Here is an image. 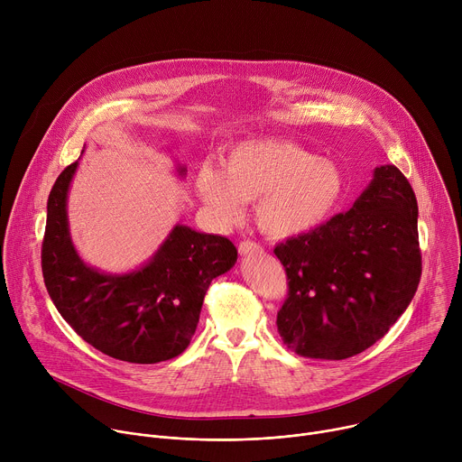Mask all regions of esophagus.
Returning a JSON list of instances; mask_svg holds the SVG:
<instances>
[{
	"instance_id": "esophagus-1",
	"label": "esophagus",
	"mask_w": 462,
	"mask_h": 462,
	"mask_svg": "<svg viewBox=\"0 0 462 462\" xmlns=\"http://www.w3.org/2000/svg\"><path fill=\"white\" fill-rule=\"evenodd\" d=\"M237 250H239V254H243V255H246V254H261V252H263V246H261L259 243H255V241L243 239V241L239 243Z\"/></svg>"
}]
</instances>
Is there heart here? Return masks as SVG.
Instances as JSON below:
<instances>
[{
  "label": "heart",
  "mask_w": 462,
  "mask_h": 462,
  "mask_svg": "<svg viewBox=\"0 0 462 462\" xmlns=\"http://www.w3.org/2000/svg\"><path fill=\"white\" fill-rule=\"evenodd\" d=\"M340 168L285 141H250L223 159V171L203 166L195 177L197 197L221 221L254 201L257 226L274 237L301 234L325 221L342 199Z\"/></svg>",
  "instance_id": "1"
}]
</instances>
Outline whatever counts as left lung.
Returning a JSON list of instances; mask_svg holds the SVG:
<instances>
[{"label":"left lung","mask_w":462,"mask_h":462,"mask_svg":"<svg viewBox=\"0 0 462 462\" xmlns=\"http://www.w3.org/2000/svg\"><path fill=\"white\" fill-rule=\"evenodd\" d=\"M417 197L393 164L374 170L353 208L280 243L289 294L283 344L300 356L344 360L378 342L411 303L422 273Z\"/></svg>","instance_id":"left-lung-1"}]
</instances>
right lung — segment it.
I'll return each instance as SVG.
<instances>
[{
	"mask_svg": "<svg viewBox=\"0 0 462 462\" xmlns=\"http://www.w3.org/2000/svg\"><path fill=\"white\" fill-rule=\"evenodd\" d=\"M77 166L79 161L58 175L47 201L42 273L54 307L82 340L111 358L157 364L179 356L212 280L234 267L237 248L228 237L177 225L139 271L116 276L86 265L65 210Z\"/></svg>",
	"mask_w": 462,
	"mask_h": 462,
	"instance_id": "right-lung-1",
	"label": "right lung"
}]
</instances>
